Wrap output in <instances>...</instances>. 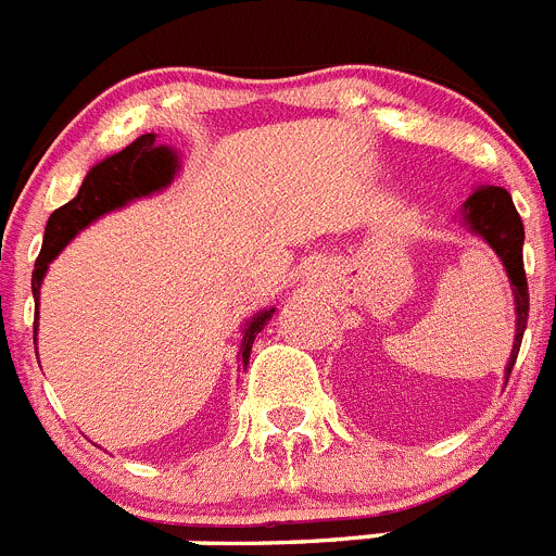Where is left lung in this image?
<instances>
[{"instance_id": "obj_1", "label": "left lung", "mask_w": 556, "mask_h": 556, "mask_svg": "<svg viewBox=\"0 0 556 556\" xmlns=\"http://www.w3.org/2000/svg\"><path fill=\"white\" fill-rule=\"evenodd\" d=\"M463 226L471 233L485 239L496 256L502 258L507 278H510L513 294H516V341L507 361L504 375L510 378L513 364L521 350L523 330H527L529 317V292H527V273H523V223L521 215L513 206L510 192L504 187H480L468 195L463 203Z\"/></svg>"}]
</instances>
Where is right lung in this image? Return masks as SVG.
<instances>
[{"mask_svg": "<svg viewBox=\"0 0 556 556\" xmlns=\"http://www.w3.org/2000/svg\"><path fill=\"white\" fill-rule=\"evenodd\" d=\"M176 154H173L167 146H156L154 135H140L135 142H129L124 151L106 156L104 162L90 167V173L85 176V181H81L74 201L54 208L49 223H46L43 248H40L38 262H35L33 269L35 300H38L40 294V283H43L49 262L63 251L65 244H68L81 228H88L90 223L99 220L101 215H106L112 208L126 206V203L135 201V198L165 190L173 181V176H176ZM273 312L275 308H267V312H258L253 314L251 319H244L242 344H239V361H242V366H248L253 341L262 333L264 325L269 323Z\"/></svg>", "mask_w": 556, "mask_h": 556, "instance_id": "obj_1", "label": "right lung"}]
</instances>
